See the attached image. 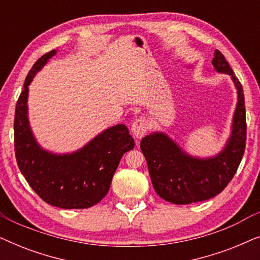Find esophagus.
<instances>
[{
  "instance_id": "esophagus-1",
  "label": "esophagus",
  "mask_w": 260,
  "mask_h": 260,
  "mask_svg": "<svg viewBox=\"0 0 260 260\" xmlns=\"http://www.w3.org/2000/svg\"><path fill=\"white\" fill-rule=\"evenodd\" d=\"M148 122L147 119L143 118V117H140V118H136L131 124V133H133L134 137L140 140L147 134L148 131Z\"/></svg>"
}]
</instances>
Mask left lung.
<instances>
[{"label":"left lung","mask_w":260,"mask_h":260,"mask_svg":"<svg viewBox=\"0 0 260 260\" xmlns=\"http://www.w3.org/2000/svg\"><path fill=\"white\" fill-rule=\"evenodd\" d=\"M212 65L216 72L231 76L238 93L232 131L225 148L213 157L200 158L188 155L163 133L150 134L141 141L155 191L163 200L175 205L205 201L221 193L237 173L245 151L246 112L243 86L218 49Z\"/></svg>","instance_id":"1"}]
</instances>
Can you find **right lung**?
I'll use <instances>...</instances> for the list:
<instances>
[{"mask_svg": "<svg viewBox=\"0 0 260 260\" xmlns=\"http://www.w3.org/2000/svg\"><path fill=\"white\" fill-rule=\"evenodd\" d=\"M55 53L53 49L34 63L17 99L14 119L16 161L29 186L48 205L63 209L88 208L108 194L120 158L135 147V142L127 127L117 124L71 154H53L38 144L28 120V86Z\"/></svg>", "mask_w": 260, "mask_h": 260, "instance_id": "right-lung-1", "label": "right lung"}]
</instances>
